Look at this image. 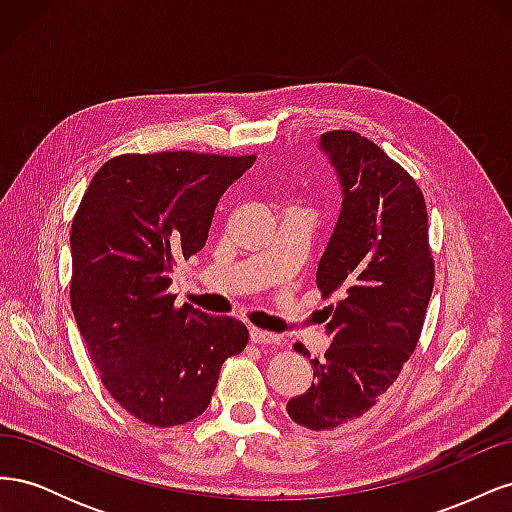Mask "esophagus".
Masks as SVG:
<instances>
[{"mask_svg":"<svg viewBox=\"0 0 512 512\" xmlns=\"http://www.w3.org/2000/svg\"><path fill=\"white\" fill-rule=\"evenodd\" d=\"M250 339H252L254 344H260V346H275V344H280V335L269 333V331H260V329H252V331H250Z\"/></svg>","mask_w":512,"mask_h":512,"instance_id":"obj_1","label":"esophagus"}]
</instances>
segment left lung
Wrapping results in <instances>:
<instances>
[{"instance_id":"1","label":"left lung","mask_w":512,"mask_h":512,"mask_svg":"<svg viewBox=\"0 0 512 512\" xmlns=\"http://www.w3.org/2000/svg\"><path fill=\"white\" fill-rule=\"evenodd\" d=\"M318 145L337 173L342 209L316 284L339 301L327 316L331 348L312 359V386L286 410L294 423L331 431L367 414L397 380L421 337L436 273L425 198L406 170L350 130L322 134ZM294 350L309 356L301 344Z\"/></svg>"}]
</instances>
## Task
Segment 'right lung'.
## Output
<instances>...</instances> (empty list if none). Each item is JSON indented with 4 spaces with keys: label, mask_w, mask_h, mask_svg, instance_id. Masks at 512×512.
Returning <instances> with one entry per match:
<instances>
[{
    "label": "right lung",
    "mask_w": 512,
    "mask_h": 512,
    "mask_svg": "<svg viewBox=\"0 0 512 512\" xmlns=\"http://www.w3.org/2000/svg\"><path fill=\"white\" fill-rule=\"evenodd\" d=\"M256 156L166 151L108 160L70 232V303L102 384L153 427H175L211 404L222 363L247 346L245 324L175 305L179 258L205 247L222 194Z\"/></svg>",
    "instance_id": "obj_1"
}]
</instances>
